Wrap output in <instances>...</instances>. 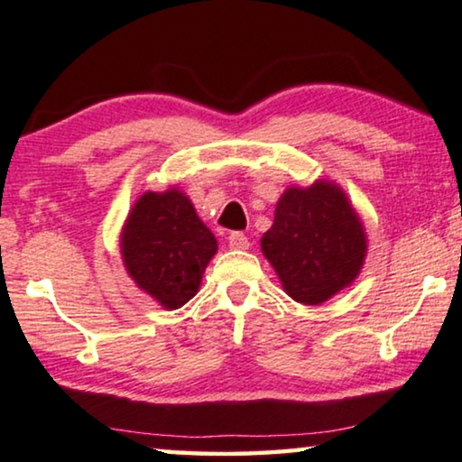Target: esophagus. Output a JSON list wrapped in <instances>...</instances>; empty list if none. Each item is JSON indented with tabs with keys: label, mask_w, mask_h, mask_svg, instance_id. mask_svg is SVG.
<instances>
[{
	"label": "esophagus",
	"mask_w": 462,
	"mask_h": 462,
	"mask_svg": "<svg viewBox=\"0 0 462 462\" xmlns=\"http://www.w3.org/2000/svg\"><path fill=\"white\" fill-rule=\"evenodd\" d=\"M250 245L248 236H244L242 231H233L229 236V248L233 250H245Z\"/></svg>",
	"instance_id": "34e87169"
}]
</instances>
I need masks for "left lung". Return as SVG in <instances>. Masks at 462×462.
Listing matches in <instances>:
<instances>
[{"label": "left lung", "mask_w": 462, "mask_h": 462, "mask_svg": "<svg viewBox=\"0 0 462 462\" xmlns=\"http://www.w3.org/2000/svg\"><path fill=\"white\" fill-rule=\"evenodd\" d=\"M261 250L286 295L319 305L355 282L367 254V236L344 190L319 180L308 189L284 190Z\"/></svg>", "instance_id": "left-lung-1"}]
</instances>
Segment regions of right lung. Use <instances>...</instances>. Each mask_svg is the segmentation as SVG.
Masks as SVG:
<instances>
[{
    "label": "right lung",
    "instance_id": "right-lung-1",
    "mask_svg": "<svg viewBox=\"0 0 462 462\" xmlns=\"http://www.w3.org/2000/svg\"><path fill=\"white\" fill-rule=\"evenodd\" d=\"M214 233L176 187L143 193L121 233V254L137 289L165 310L182 308L199 291L201 275L217 254Z\"/></svg>",
    "mask_w": 462,
    "mask_h": 462
}]
</instances>
